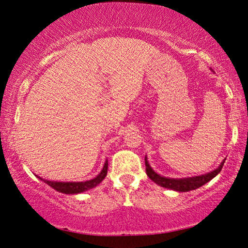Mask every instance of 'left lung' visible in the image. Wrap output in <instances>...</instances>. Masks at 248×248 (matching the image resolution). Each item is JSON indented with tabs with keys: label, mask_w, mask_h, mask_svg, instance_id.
<instances>
[{
	"label": "left lung",
	"mask_w": 248,
	"mask_h": 248,
	"mask_svg": "<svg viewBox=\"0 0 248 248\" xmlns=\"http://www.w3.org/2000/svg\"><path fill=\"white\" fill-rule=\"evenodd\" d=\"M144 160H145V170H147V175L149 176V178H150L152 182H155V184L161 186V187L172 189V191H176V192H188V191H193V189L201 187V186L211 181L212 178H215L216 176L221 171L222 166L225 164L226 159L219 165L218 168L215 169V170L206 172L204 175L193 176V177H185V178H169V177H165V176L159 175L151 168V166L148 161L147 155H145Z\"/></svg>",
	"instance_id": "left-lung-1"
}]
</instances>
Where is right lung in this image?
I'll return each instance as SVG.
<instances>
[{"mask_svg": "<svg viewBox=\"0 0 248 248\" xmlns=\"http://www.w3.org/2000/svg\"><path fill=\"white\" fill-rule=\"evenodd\" d=\"M107 169H108V160L105 161V165L101 171L98 174L96 177L90 179V181H84V182H54L48 181V179H44L39 176H37L40 181L46 183L47 185H49L50 187H53L55 191L60 193H64V194H79V193H83L96 187L97 185H99L101 182L104 181L105 177L107 175Z\"/></svg>", "mask_w": 248, "mask_h": 248, "instance_id": "1", "label": "right lung"}]
</instances>
